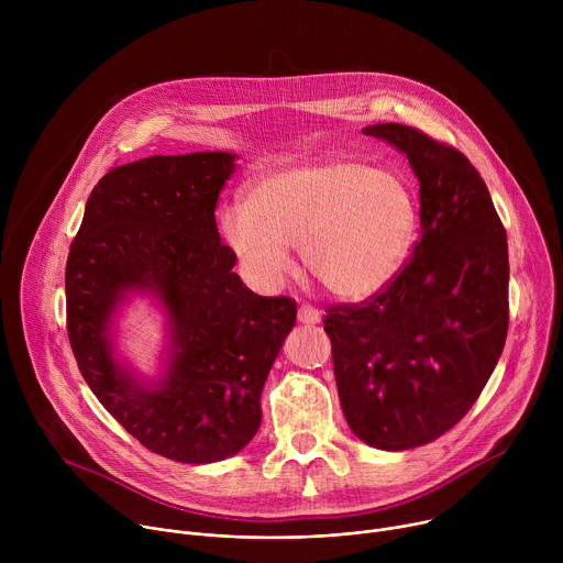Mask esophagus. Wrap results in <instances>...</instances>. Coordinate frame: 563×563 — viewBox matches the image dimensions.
Instances as JSON below:
<instances>
[{"mask_svg": "<svg viewBox=\"0 0 563 563\" xmlns=\"http://www.w3.org/2000/svg\"><path fill=\"white\" fill-rule=\"evenodd\" d=\"M320 309L318 307H313V305H300L298 307V320L300 323H305V325H316V323H320Z\"/></svg>", "mask_w": 563, "mask_h": 563, "instance_id": "esophagus-1", "label": "esophagus"}]
</instances>
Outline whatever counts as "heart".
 <instances>
[{"label":"heart","instance_id":"heart-1","mask_svg":"<svg viewBox=\"0 0 563 563\" xmlns=\"http://www.w3.org/2000/svg\"><path fill=\"white\" fill-rule=\"evenodd\" d=\"M419 222V200L404 174L328 157L258 176L243 209L220 213V233L265 287L289 274L287 247L298 245L307 272L330 294L361 300L408 263Z\"/></svg>","mask_w":563,"mask_h":563}]
</instances>
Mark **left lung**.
<instances>
[{
    "instance_id": "1",
    "label": "left lung",
    "mask_w": 563,
    "mask_h": 563,
    "mask_svg": "<svg viewBox=\"0 0 563 563\" xmlns=\"http://www.w3.org/2000/svg\"><path fill=\"white\" fill-rule=\"evenodd\" d=\"M363 133L408 155L421 238L383 289L328 307L323 325L350 428L396 452L445 434L486 387L508 334V240L459 148L396 122Z\"/></svg>"
}]
</instances>
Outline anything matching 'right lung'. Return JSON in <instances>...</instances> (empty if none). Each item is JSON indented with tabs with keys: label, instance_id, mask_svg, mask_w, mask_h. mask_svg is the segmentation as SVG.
I'll return each instance as SVG.
<instances>
[{
	"label": "right lung",
	"instance_id": "add662e5",
	"mask_svg": "<svg viewBox=\"0 0 563 563\" xmlns=\"http://www.w3.org/2000/svg\"><path fill=\"white\" fill-rule=\"evenodd\" d=\"M233 155H153L111 167L93 187L66 261V330L85 380L146 450L213 463L261 428L267 374L296 323V300L258 296L231 272L216 224ZM148 288L173 320L175 350L157 386L110 354L108 320L126 290Z\"/></svg>",
	"mask_w": 563,
	"mask_h": 563
}]
</instances>
